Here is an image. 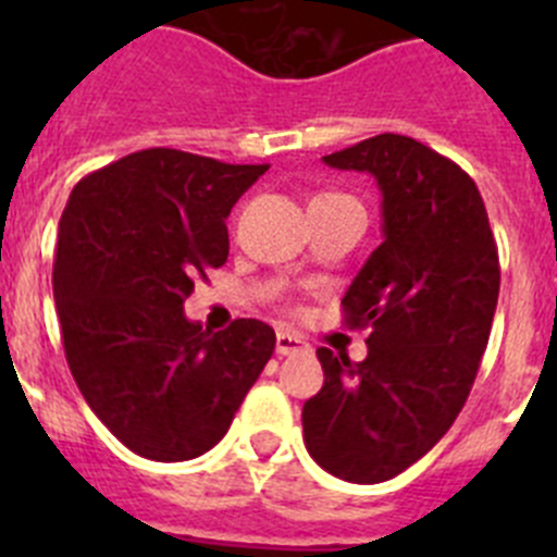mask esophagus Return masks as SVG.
Here are the masks:
<instances>
[{"instance_id": "esophagus-1", "label": "esophagus", "mask_w": 557, "mask_h": 557, "mask_svg": "<svg viewBox=\"0 0 557 557\" xmlns=\"http://www.w3.org/2000/svg\"><path fill=\"white\" fill-rule=\"evenodd\" d=\"M307 343H304L298 334H289V332H278L275 334V354H282V357H293V354L304 351Z\"/></svg>"}]
</instances>
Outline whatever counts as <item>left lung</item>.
<instances>
[{"label":"left lung","mask_w":557,"mask_h":557,"mask_svg":"<svg viewBox=\"0 0 557 557\" xmlns=\"http://www.w3.org/2000/svg\"><path fill=\"white\" fill-rule=\"evenodd\" d=\"M371 172L385 239L343 298V318L371 329L368 357L318 348L323 387L304 405V444L348 482L393 480L455 424L488 346L499 250L480 189L432 147L379 133L323 156Z\"/></svg>","instance_id":"left-lung-1"}]
</instances>
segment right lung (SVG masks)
I'll return each instance as SVG.
<instances>
[{"label": "right lung", "instance_id": "right-lung-1", "mask_svg": "<svg viewBox=\"0 0 557 557\" xmlns=\"http://www.w3.org/2000/svg\"><path fill=\"white\" fill-rule=\"evenodd\" d=\"M264 172L150 147L69 195L52 268L63 351L88 407L136 455L209 451L273 357L268 323L209 332L184 314L195 278L228 259L225 218Z\"/></svg>", "mask_w": 557, "mask_h": 557}]
</instances>
